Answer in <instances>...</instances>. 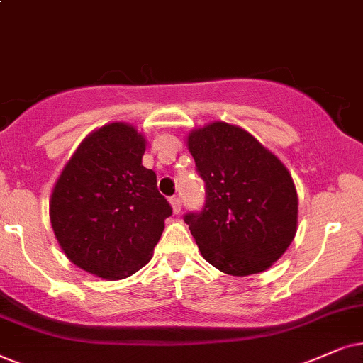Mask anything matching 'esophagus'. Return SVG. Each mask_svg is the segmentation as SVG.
<instances>
[{
    "label": "esophagus",
    "instance_id": "esophagus-1",
    "mask_svg": "<svg viewBox=\"0 0 363 363\" xmlns=\"http://www.w3.org/2000/svg\"><path fill=\"white\" fill-rule=\"evenodd\" d=\"M171 206H172L174 213H179V211H181V208H182L181 199H179L177 196H172V197H171Z\"/></svg>",
    "mask_w": 363,
    "mask_h": 363
}]
</instances>
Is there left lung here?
<instances>
[{
    "instance_id": "obj_1",
    "label": "left lung",
    "mask_w": 363,
    "mask_h": 363,
    "mask_svg": "<svg viewBox=\"0 0 363 363\" xmlns=\"http://www.w3.org/2000/svg\"><path fill=\"white\" fill-rule=\"evenodd\" d=\"M187 145L206 187L203 209L184 214L201 255L233 277L264 272L296 233L290 172L253 135L226 122L197 128Z\"/></svg>"
}]
</instances>
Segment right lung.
<instances>
[{"label":"right lung","instance_id":"right-lung-1","mask_svg":"<svg viewBox=\"0 0 363 363\" xmlns=\"http://www.w3.org/2000/svg\"><path fill=\"white\" fill-rule=\"evenodd\" d=\"M145 139L127 123L100 127L63 169L50 203L55 236L68 259L105 279L147 263L172 214L157 176L142 166Z\"/></svg>","mask_w":363,"mask_h":363}]
</instances>
